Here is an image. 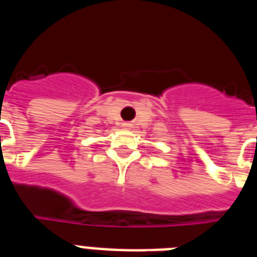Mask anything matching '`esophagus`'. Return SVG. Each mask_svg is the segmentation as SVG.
Returning <instances> with one entry per match:
<instances>
[{"mask_svg": "<svg viewBox=\"0 0 257 257\" xmlns=\"http://www.w3.org/2000/svg\"><path fill=\"white\" fill-rule=\"evenodd\" d=\"M123 126H124V127H126V128H127V127L130 126V124H128V123H124V124H123Z\"/></svg>", "mask_w": 257, "mask_h": 257, "instance_id": "obj_1", "label": "esophagus"}]
</instances>
